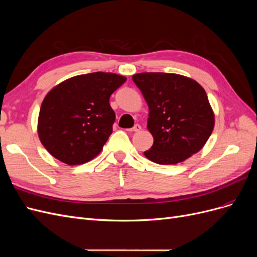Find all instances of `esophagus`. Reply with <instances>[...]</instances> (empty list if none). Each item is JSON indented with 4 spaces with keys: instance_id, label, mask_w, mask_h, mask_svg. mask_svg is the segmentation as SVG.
<instances>
[{
    "instance_id": "obj_1",
    "label": "esophagus",
    "mask_w": 257,
    "mask_h": 257,
    "mask_svg": "<svg viewBox=\"0 0 257 257\" xmlns=\"http://www.w3.org/2000/svg\"><path fill=\"white\" fill-rule=\"evenodd\" d=\"M141 130H142V126L139 125V124H135V125H134L133 127H132V128H128L127 131H128V132H139Z\"/></svg>"
}]
</instances>
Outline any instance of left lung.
<instances>
[{"label": "left lung", "mask_w": 257, "mask_h": 257, "mask_svg": "<svg viewBox=\"0 0 257 257\" xmlns=\"http://www.w3.org/2000/svg\"><path fill=\"white\" fill-rule=\"evenodd\" d=\"M132 78L149 106L147 127L154 142L145 157L172 165L197 153L214 127V113L204 88L178 74L139 73Z\"/></svg>", "instance_id": "8db88e82"}]
</instances>
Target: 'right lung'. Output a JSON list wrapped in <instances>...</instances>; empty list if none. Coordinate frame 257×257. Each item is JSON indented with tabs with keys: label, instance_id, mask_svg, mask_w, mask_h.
<instances>
[{
	"label": "right lung",
	"instance_id": "add662e5",
	"mask_svg": "<svg viewBox=\"0 0 257 257\" xmlns=\"http://www.w3.org/2000/svg\"><path fill=\"white\" fill-rule=\"evenodd\" d=\"M126 78L96 72L72 77L45 96L37 132L53 158L67 165L84 164L102 151L112 133V93Z\"/></svg>",
	"mask_w": 257,
	"mask_h": 257
}]
</instances>
